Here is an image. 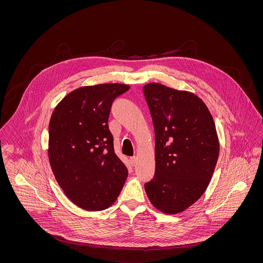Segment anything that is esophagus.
Listing matches in <instances>:
<instances>
[{
    "label": "esophagus",
    "instance_id": "esophagus-1",
    "mask_svg": "<svg viewBox=\"0 0 263 263\" xmlns=\"http://www.w3.org/2000/svg\"><path fill=\"white\" fill-rule=\"evenodd\" d=\"M130 163L132 165H135L137 163V157H132L130 158Z\"/></svg>",
    "mask_w": 263,
    "mask_h": 263
}]
</instances>
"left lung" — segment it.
Here are the masks:
<instances>
[{"label": "left lung", "mask_w": 263, "mask_h": 263, "mask_svg": "<svg viewBox=\"0 0 263 263\" xmlns=\"http://www.w3.org/2000/svg\"><path fill=\"white\" fill-rule=\"evenodd\" d=\"M155 129L156 173L145 184L161 212H183L208 187L219 157L212 115L193 92L158 83L144 86Z\"/></svg>", "instance_id": "8db88e82"}]
</instances>
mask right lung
I'll list each match as a JSON object with an SVG mask.
<instances>
[{"label": "right lung", "mask_w": 263, "mask_h": 263, "mask_svg": "<svg viewBox=\"0 0 263 263\" xmlns=\"http://www.w3.org/2000/svg\"><path fill=\"white\" fill-rule=\"evenodd\" d=\"M130 87L100 84L76 88L54 108L48 159L65 195L86 211L110 207L128 176L116 156L108 117L113 100Z\"/></svg>", "instance_id": "add662e5"}]
</instances>
